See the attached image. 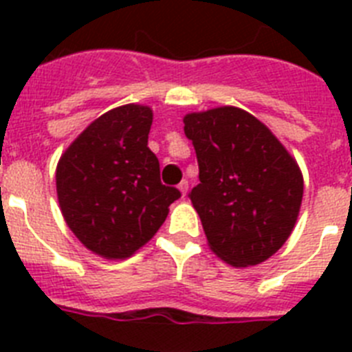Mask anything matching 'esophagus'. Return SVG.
I'll return each instance as SVG.
<instances>
[{
  "instance_id": "1",
  "label": "esophagus",
  "mask_w": 352,
  "mask_h": 352,
  "mask_svg": "<svg viewBox=\"0 0 352 352\" xmlns=\"http://www.w3.org/2000/svg\"><path fill=\"white\" fill-rule=\"evenodd\" d=\"M178 188H179V192H182L183 197H185L186 192H188V182H186V179H183V182L178 185Z\"/></svg>"
}]
</instances>
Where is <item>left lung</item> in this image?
<instances>
[{"instance_id":"left-lung-1","label":"left lung","mask_w":352,"mask_h":352,"mask_svg":"<svg viewBox=\"0 0 352 352\" xmlns=\"http://www.w3.org/2000/svg\"><path fill=\"white\" fill-rule=\"evenodd\" d=\"M199 185L188 194L211 250L232 266L272 257L291 234L303 197L296 160L257 118L238 107L185 116Z\"/></svg>"}]
</instances>
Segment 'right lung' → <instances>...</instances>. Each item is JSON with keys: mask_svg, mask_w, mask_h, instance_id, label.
Listing matches in <instances>:
<instances>
[{"mask_svg": "<svg viewBox=\"0 0 352 352\" xmlns=\"http://www.w3.org/2000/svg\"><path fill=\"white\" fill-rule=\"evenodd\" d=\"M151 109L123 105L102 114L60 158L56 190L72 232L107 259L132 256L153 238L182 192L160 182L148 148Z\"/></svg>", "mask_w": 352, "mask_h": 352, "instance_id": "right-lung-1", "label": "right lung"}]
</instances>
